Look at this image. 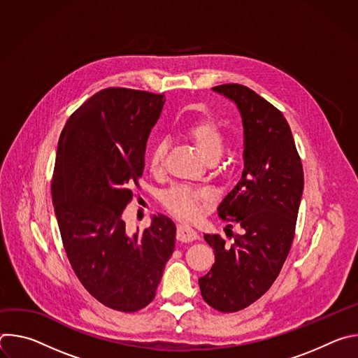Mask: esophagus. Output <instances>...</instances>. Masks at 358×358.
Returning a JSON list of instances; mask_svg holds the SVG:
<instances>
[{"label": "esophagus", "instance_id": "obj_1", "mask_svg": "<svg viewBox=\"0 0 358 358\" xmlns=\"http://www.w3.org/2000/svg\"><path fill=\"white\" fill-rule=\"evenodd\" d=\"M198 238V234L188 225H178L177 228V239L181 242H192Z\"/></svg>", "mask_w": 358, "mask_h": 358}]
</instances>
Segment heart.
<instances>
[{"label": "heart", "mask_w": 358, "mask_h": 358, "mask_svg": "<svg viewBox=\"0 0 358 358\" xmlns=\"http://www.w3.org/2000/svg\"><path fill=\"white\" fill-rule=\"evenodd\" d=\"M187 134L195 143L201 155L208 162L221 157L225 147V134L221 126L211 117H202L191 123ZM169 150L167 138H160L152 145L148 156V167L152 173L162 171ZM213 195L207 188L191 185H171L160 195L163 208L181 221H192L199 217L202 210L211 202Z\"/></svg>", "instance_id": "1"}]
</instances>
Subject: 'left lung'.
Listing matches in <instances>:
<instances>
[{"mask_svg": "<svg viewBox=\"0 0 358 358\" xmlns=\"http://www.w3.org/2000/svg\"><path fill=\"white\" fill-rule=\"evenodd\" d=\"M234 100L243 124L245 169L220 203L224 221L241 228L232 243L203 238L215 253L211 271L198 279L202 299L222 313L248 308L276 280L287 258L303 192V166L290 127L279 109L239 83L213 87ZM232 228V225H228Z\"/></svg>", "mask_w": 358, "mask_h": 358, "instance_id": "8db88e82", "label": "left lung"}]
</instances>
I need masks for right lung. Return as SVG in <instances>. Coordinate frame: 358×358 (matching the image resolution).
Instances as JSON below:
<instances>
[{
    "mask_svg": "<svg viewBox=\"0 0 358 358\" xmlns=\"http://www.w3.org/2000/svg\"><path fill=\"white\" fill-rule=\"evenodd\" d=\"M164 101V93L101 89L71 115L58 141L50 189L66 257L83 287L123 313L155 299L176 245V225L163 214L133 236L122 218Z\"/></svg>",
    "mask_w": 358,
    "mask_h": 358,
    "instance_id": "add662e5",
    "label": "right lung"
}]
</instances>
